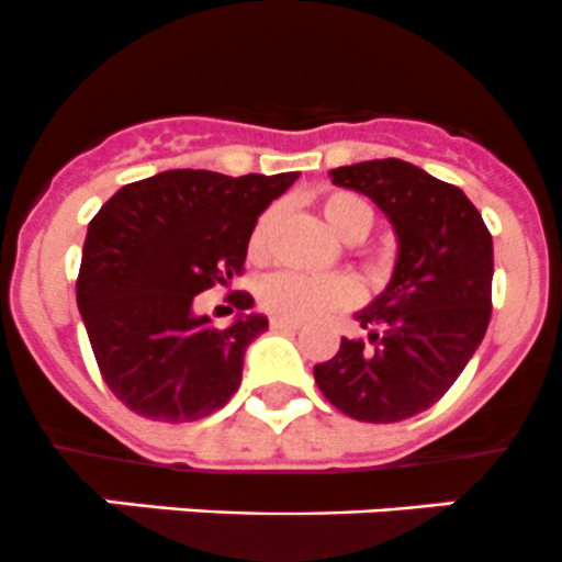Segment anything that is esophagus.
I'll return each instance as SVG.
<instances>
[{"instance_id": "obj_1", "label": "esophagus", "mask_w": 562, "mask_h": 562, "mask_svg": "<svg viewBox=\"0 0 562 562\" xmlns=\"http://www.w3.org/2000/svg\"><path fill=\"white\" fill-rule=\"evenodd\" d=\"M270 327H273V330H297L300 322L297 319H289V316L273 314V316H270Z\"/></svg>"}]
</instances>
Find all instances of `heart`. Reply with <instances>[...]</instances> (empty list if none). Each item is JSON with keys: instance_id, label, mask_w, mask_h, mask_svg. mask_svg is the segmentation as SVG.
Listing matches in <instances>:
<instances>
[{"instance_id": "1", "label": "heart", "mask_w": 562, "mask_h": 562, "mask_svg": "<svg viewBox=\"0 0 562 562\" xmlns=\"http://www.w3.org/2000/svg\"><path fill=\"white\" fill-rule=\"evenodd\" d=\"M276 215H279L276 207H270L254 224L251 237H248L251 259L268 257ZM322 215L327 226L347 243H360L374 226V213L369 204L349 191L327 193L322 199ZM355 300H358V286L347 276H303L281 270V273L268 276L259 286V303L289 319H314V316L347 308Z\"/></svg>"}]
</instances>
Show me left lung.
Wrapping results in <instances>:
<instances>
[{
  "mask_svg": "<svg viewBox=\"0 0 562 562\" xmlns=\"http://www.w3.org/2000/svg\"><path fill=\"white\" fill-rule=\"evenodd\" d=\"M391 221L398 254L387 286L355 314L363 338H341L314 366L333 407L366 424H396L446 396L492 316V235L462 188L398 158L330 171Z\"/></svg>",
  "mask_w": 562,
  "mask_h": 562,
  "instance_id": "left-lung-1",
  "label": "left lung"
}]
</instances>
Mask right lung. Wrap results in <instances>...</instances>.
Instances as JSON below:
<instances>
[{
  "mask_svg": "<svg viewBox=\"0 0 562 562\" xmlns=\"http://www.w3.org/2000/svg\"><path fill=\"white\" fill-rule=\"evenodd\" d=\"M300 177H226L169 169L122 186L87 229L76 303L105 385L136 415L166 424L207 418L243 380L246 349L268 330L248 314L218 330L193 297L243 273L259 215Z\"/></svg>",
  "mask_w": 562,
  "mask_h": 562,
  "instance_id": "add662e5",
  "label": "right lung"
}]
</instances>
